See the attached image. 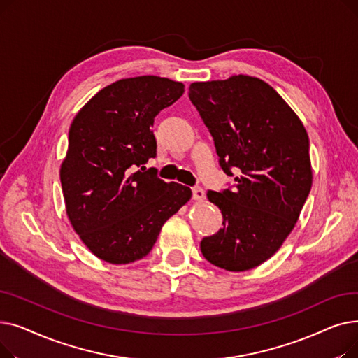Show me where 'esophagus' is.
Returning a JSON list of instances; mask_svg holds the SVG:
<instances>
[{"label":"esophagus","instance_id":"obj_1","mask_svg":"<svg viewBox=\"0 0 358 358\" xmlns=\"http://www.w3.org/2000/svg\"><path fill=\"white\" fill-rule=\"evenodd\" d=\"M204 190L201 189V187H193V199L194 200H204Z\"/></svg>","mask_w":358,"mask_h":358}]
</instances>
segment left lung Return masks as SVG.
Wrapping results in <instances>:
<instances>
[{"instance_id":"obj_1","label":"left lung","mask_w":358,"mask_h":358,"mask_svg":"<svg viewBox=\"0 0 358 358\" xmlns=\"http://www.w3.org/2000/svg\"><path fill=\"white\" fill-rule=\"evenodd\" d=\"M189 97L213 136L222 169L236 171L234 190L208 192L223 228L201 239V254L223 270H251L277 252L309 196L308 134L273 87L248 75L193 83Z\"/></svg>"}]
</instances>
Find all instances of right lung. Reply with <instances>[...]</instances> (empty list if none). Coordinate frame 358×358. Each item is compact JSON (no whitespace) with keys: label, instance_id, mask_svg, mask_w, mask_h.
Returning a JSON list of instances; mask_svg holds the SVG:
<instances>
[{"label":"right lung","instance_id":"add662e5","mask_svg":"<svg viewBox=\"0 0 358 358\" xmlns=\"http://www.w3.org/2000/svg\"><path fill=\"white\" fill-rule=\"evenodd\" d=\"M182 92L181 83L155 75L120 80L99 91L69 127L61 165L66 215L103 261L129 264L146 257L162 224L192 197L189 187L136 169L157 157L150 127Z\"/></svg>","mask_w":358,"mask_h":358}]
</instances>
